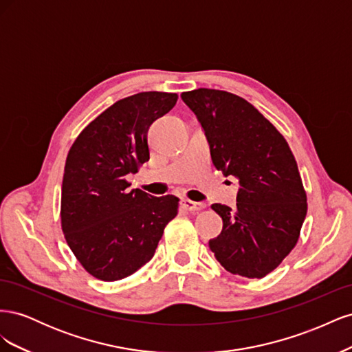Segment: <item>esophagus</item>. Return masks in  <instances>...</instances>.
Returning <instances> with one entry per match:
<instances>
[{"label":"esophagus","instance_id":"1","mask_svg":"<svg viewBox=\"0 0 352 352\" xmlns=\"http://www.w3.org/2000/svg\"><path fill=\"white\" fill-rule=\"evenodd\" d=\"M180 206L190 212H195V211H199L204 208V204H202V202H195V201H190L188 198H184L182 201H180Z\"/></svg>","mask_w":352,"mask_h":352}]
</instances>
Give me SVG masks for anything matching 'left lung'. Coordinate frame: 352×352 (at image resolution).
Listing matches in <instances>:
<instances>
[{"instance_id":"left-lung-1","label":"left lung","mask_w":352,"mask_h":352,"mask_svg":"<svg viewBox=\"0 0 352 352\" xmlns=\"http://www.w3.org/2000/svg\"><path fill=\"white\" fill-rule=\"evenodd\" d=\"M208 141L212 164L238 179L236 208L212 204L223 220L210 250L228 272L261 279L292 251L307 214L295 157L280 132L238 95L184 92Z\"/></svg>"}]
</instances>
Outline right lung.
<instances>
[{
	"instance_id": "obj_1",
	"label": "right lung",
	"mask_w": 352,
	"mask_h": 352,
	"mask_svg": "<svg viewBox=\"0 0 352 352\" xmlns=\"http://www.w3.org/2000/svg\"><path fill=\"white\" fill-rule=\"evenodd\" d=\"M176 94L141 92L114 102L73 142L61 185V228L94 278H127L153 258L175 195L129 189L126 176L150 160L148 129L175 107Z\"/></svg>"
}]
</instances>
